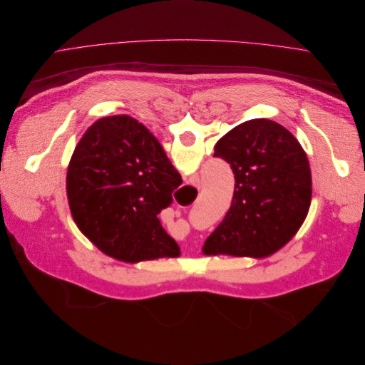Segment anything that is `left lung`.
<instances>
[{"instance_id":"8db88e82","label":"left lung","mask_w":365,"mask_h":365,"mask_svg":"<svg viewBox=\"0 0 365 365\" xmlns=\"http://www.w3.org/2000/svg\"><path fill=\"white\" fill-rule=\"evenodd\" d=\"M235 173V193L204 254L267 257L295 236L312 197L306 152L291 132L267 118L240 123L215 146Z\"/></svg>"}]
</instances>
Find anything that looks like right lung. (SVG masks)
Returning a JSON list of instances; mask_svg holds the SVG:
<instances>
[{
  "instance_id": "add662e5",
  "label": "right lung",
  "mask_w": 365,
  "mask_h": 365,
  "mask_svg": "<svg viewBox=\"0 0 365 365\" xmlns=\"http://www.w3.org/2000/svg\"><path fill=\"white\" fill-rule=\"evenodd\" d=\"M182 180L160 141L129 115L97 120L77 143L67 172L76 225L114 259L178 257L158 219Z\"/></svg>"
}]
</instances>
